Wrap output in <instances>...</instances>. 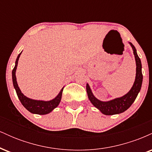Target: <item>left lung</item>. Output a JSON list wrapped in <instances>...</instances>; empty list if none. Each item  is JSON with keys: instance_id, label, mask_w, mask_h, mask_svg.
<instances>
[{"instance_id": "left-lung-1", "label": "left lung", "mask_w": 152, "mask_h": 152, "mask_svg": "<svg viewBox=\"0 0 152 152\" xmlns=\"http://www.w3.org/2000/svg\"><path fill=\"white\" fill-rule=\"evenodd\" d=\"M129 43L131 47L133 49L137 68H136L135 81H134L133 86L131 88L128 93L124 95L123 96L118 97V98H116L112 99V100L107 101V102H103V101L99 100V99L94 96L89 85H88V83H86V92L88 99H89L91 103L96 109H98L103 114L114 115L124 112L133 104L136 98L137 97L138 94L140 91L141 88H142L143 81L142 62H141L139 57L138 56L135 47L132 43L129 42Z\"/></svg>"}]
</instances>
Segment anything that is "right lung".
<instances>
[{
  "instance_id": "obj_1",
  "label": "right lung",
  "mask_w": 152,
  "mask_h": 152,
  "mask_svg": "<svg viewBox=\"0 0 152 152\" xmlns=\"http://www.w3.org/2000/svg\"><path fill=\"white\" fill-rule=\"evenodd\" d=\"M22 51L18 54L15 63V67L12 71V79H13V84L14 86V88L16 91L17 96H18L19 100L21 102L22 105L26 108L28 111H30L32 114H40V115H45L49 114L54 109L58 106L60 104L61 100L63 90L64 87H63L61 90L60 91L58 95L55 98L50 101H43V100H35L28 98L26 96L23 94L22 93L19 88L18 83H17L16 76H15V72H16L17 66H18V59L20 58V56L21 54Z\"/></svg>"
}]
</instances>
